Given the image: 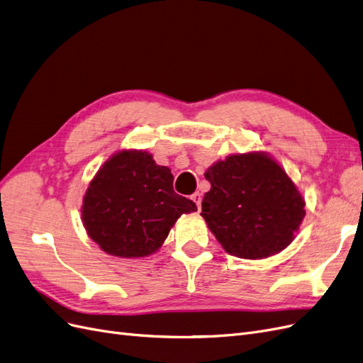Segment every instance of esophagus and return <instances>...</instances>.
I'll use <instances>...</instances> for the list:
<instances>
[{
  "mask_svg": "<svg viewBox=\"0 0 363 363\" xmlns=\"http://www.w3.org/2000/svg\"><path fill=\"white\" fill-rule=\"evenodd\" d=\"M192 200H194V203L196 204V207H199V211H200V208H201V194L200 192L192 194Z\"/></svg>",
  "mask_w": 363,
  "mask_h": 363,
  "instance_id": "obj_1",
  "label": "esophagus"
}]
</instances>
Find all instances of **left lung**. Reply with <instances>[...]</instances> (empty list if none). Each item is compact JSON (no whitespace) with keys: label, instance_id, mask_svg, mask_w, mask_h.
I'll return each mask as SVG.
<instances>
[{"label":"left lung","instance_id":"8db88e82","mask_svg":"<svg viewBox=\"0 0 363 363\" xmlns=\"http://www.w3.org/2000/svg\"><path fill=\"white\" fill-rule=\"evenodd\" d=\"M201 216L228 255L263 259L286 248L306 215L304 200L279 163L263 152L228 156L204 174Z\"/></svg>","mask_w":363,"mask_h":363}]
</instances>
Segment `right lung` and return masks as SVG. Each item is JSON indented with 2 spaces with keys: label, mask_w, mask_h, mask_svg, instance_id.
<instances>
[{
  "label": "right lung",
  "mask_w": 363,
  "mask_h": 363,
  "mask_svg": "<svg viewBox=\"0 0 363 363\" xmlns=\"http://www.w3.org/2000/svg\"><path fill=\"white\" fill-rule=\"evenodd\" d=\"M174 177L145 151H121L96 172L83 200V224L101 250L118 257H144L159 250L194 201L175 194Z\"/></svg>",
  "instance_id": "1"
}]
</instances>
